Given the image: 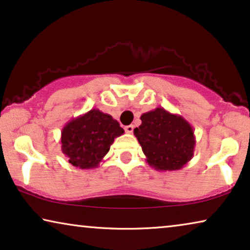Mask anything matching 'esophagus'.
I'll return each instance as SVG.
<instances>
[{
  "mask_svg": "<svg viewBox=\"0 0 250 250\" xmlns=\"http://www.w3.org/2000/svg\"><path fill=\"white\" fill-rule=\"evenodd\" d=\"M133 128H135V126H133L132 125H125V130L126 133H132Z\"/></svg>",
  "mask_w": 250,
  "mask_h": 250,
  "instance_id": "34e87169",
  "label": "esophagus"
}]
</instances>
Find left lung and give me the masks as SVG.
<instances>
[{
  "label": "left lung",
  "mask_w": 250,
  "mask_h": 250,
  "mask_svg": "<svg viewBox=\"0 0 250 250\" xmlns=\"http://www.w3.org/2000/svg\"><path fill=\"white\" fill-rule=\"evenodd\" d=\"M133 129L146 161L159 171L181 170L192 159L196 137L191 125L181 115L156 107L140 117Z\"/></svg>",
  "instance_id": "8db88e82"
}]
</instances>
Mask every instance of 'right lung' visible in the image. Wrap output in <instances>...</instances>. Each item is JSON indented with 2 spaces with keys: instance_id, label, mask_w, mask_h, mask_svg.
I'll return each mask as SVG.
<instances>
[{
  "instance_id": "add662e5",
  "label": "right lung",
  "mask_w": 250,
  "mask_h": 250,
  "mask_svg": "<svg viewBox=\"0 0 250 250\" xmlns=\"http://www.w3.org/2000/svg\"><path fill=\"white\" fill-rule=\"evenodd\" d=\"M125 130L110 114L93 108L66 122L61 131V149L65 159L82 170L98 167L117 137Z\"/></svg>"
}]
</instances>
